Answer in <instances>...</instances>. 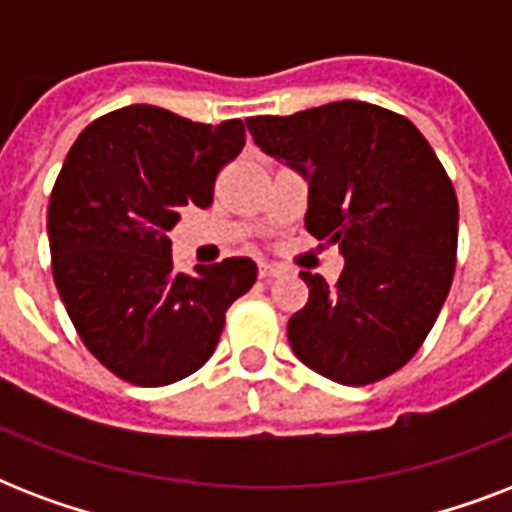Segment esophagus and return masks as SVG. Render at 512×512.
Listing matches in <instances>:
<instances>
[{"label":"esophagus","instance_id":"esophagus-1","mask_svg":"<svg viewBox=\"0 0 512 512\" xmlns=\"http://www.w3.org/2000/svg\"><path fill=\"white\" fill-rule=\"evenodd\" d=\"M257 273H260V279L268 281V279H276V276H281V268L273 263H260Z\"/></svg>","mask_w":512,"mask_h":512}]
</instances>
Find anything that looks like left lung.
Instances as JSON below:
<instances>
[{
    "instance_id": "obj_1",
    "label": "left lung",
    "mask_w": 512,
    "mask_h": 512,
    "mask_svg": "<svg viewBox=\"0 0 512 512\" xmlns=\"http://www.w3.org/2000/svg\"><path fill=\"white\" fill-rule=\"evenodd\" d=\"M247 130L308 180L305 228L345 257L337 284L300 273L311 295L287 324L295 356L342 385L398 372L436 324L457 265V193L430 143L364 100L252 116Z\"/></svg>"
}]
</instances>
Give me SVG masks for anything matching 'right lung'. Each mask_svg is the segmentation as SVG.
<instances>
[{
  "label": "right lung",
  "mask_w": 512,
  "mask_h": 512,
  "mask_svg": "<svg viewBox=\"0 0 512 512\" xmlns=\"http://www.w3.org/2000/svg\"><path fill=\"white\" fill-rule=\"evenodd\" d=\"M244 148V124H199L156 106L100 116L76 138L47 207L52 279L92 356L159 388L204 366L225 311L257 279L249 257L172 268L167 233L209 207L215 177Z\"/></svg>",
  "instance_id": "right-lung-1"
}]
</instances>
